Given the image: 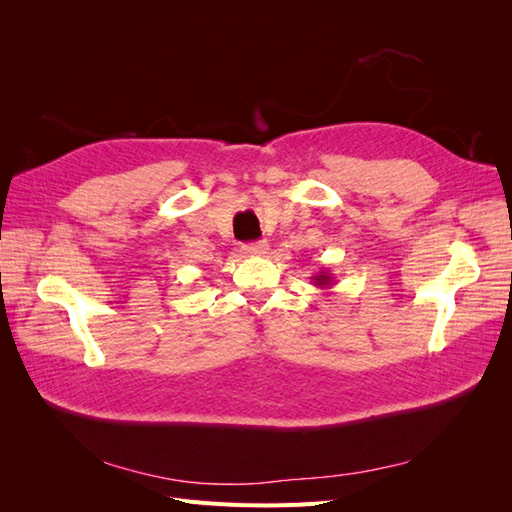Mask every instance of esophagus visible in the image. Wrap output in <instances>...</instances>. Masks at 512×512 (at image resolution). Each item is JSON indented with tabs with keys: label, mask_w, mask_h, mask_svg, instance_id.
I'll return each instance as SVG.
<instances>
[{
	"label": "esophagus",
	"mask_w": 512,
	"mask_h": 512,
	"mask_svg": "<svg viewBox=\"0 0 512 512\" xmlns=\"http://www.w3.org/2000/svg\"><path fill=\"white\" fill-rule=\"evenodd\" d=\"M267 250H269V243L267 241H256V243L243 245V254L245 256H262V254H267Z\"/></svg>",
	"instance_id": "1"
}]
</instances>
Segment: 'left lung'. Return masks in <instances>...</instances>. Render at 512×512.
<instances>
[{"label": "left lung", "instance_id": "obj_1", "mask_svg": "<svg viewBox=\"0 0 512 512\" xmlns=\"http://www.w3.org/2000/svg\"><path fill=\"white\" fill-rule=\"evenodd\" d=\"M309 280H312L314 286L320 288V290H327V288H331L335 284V277H333V273H329V269H322L320 273L309 277Z\"/></svg>", "mask_w": 512, "mask_h": 512}]
</instances>
